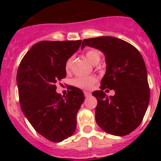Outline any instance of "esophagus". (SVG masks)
<instances>
[{
    "label": "esophagus",
    "instance_id": "34e87169",
    "mask_svg": "<svg viewBox=\"0 0 161 161\" xmlns=\"http://www.w3.org/2000/svg\"><path fill=\"white\" fill-rule=\"evenodd\" d=\"M83 93H84V96H85V97H89V96H91V93L90 92H88V91H84Z\"/></svg>",
    "mask_w": 161,
    "mask_h": 161
}]
</instances>
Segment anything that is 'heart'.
Wrapping results in <instances>:
<instances>
[{
  "label": "heart",
  "instance_id": "b5f03b06",
  "mask_svg": "<svg viewBox=\"0 0 161 161\" xmlns=\"http://www.w3.org/2000/svg\"><path fill=\"white\" fill-rule=\"evenodd\" d=\"M85 57L92 64H98L101 59L100 53L96 49H89L85 52ZM73 64V58H69L67 59L65 63V70L69 72L72 68ZM96 83V78L93 76L88 77H77L72 81V84L80 88H90L92 86Z\"/></svg>",
  "mask_w": 161,
  "mask_h": 161
}]
</instances>
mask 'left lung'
I'll use <instances>...</instances> for the list:
<instances>
[{"instance_id": "left-lung-1", "label": "left lung", "mask_w": 161, "mask_h": 161, "mask_svg": "<svg viewBox=\"0 0 161 161\" xmlns=\"http://www.w3.org/2000/svg\"><path fill=\"white\" fill-rule=\"evenodd\" d=\"M89 46L103 52L107 63L100 90L93 92L98 104L95 119L108 134L125 136L141 124L150 101L147 70L140 53L127 42L114 36L84 39L82 49ZM115 94L108 97L107 88Z\"/></svg>"}]
</instances>
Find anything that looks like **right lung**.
<instances>
[{
    "mask_svg": "<svg viewBox=\"0 0 161 161\" xmlns=\"http://www.w3.org/2000/svg\"><path fill=\"white\" fill-rule=\"evenodd\" d=\"M81 42H39L24 56L17 70L21 110L34 130L52 142L68 139L77 127V114L84 101L83 91L72 87L62 96L56 92V83L66 77V61Z\"/></svg>",
    "mask_w": 161,
    "mask_h": 161,
    "instance_id": "right-lung-1",
    "label": "right lung"
}]
</instances>
